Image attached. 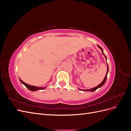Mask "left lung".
Wrapping results in <instances>:
<instances>
[{
    "label": "left lung",
    "mask_w": 131,
    "mask_h": 131,
    "mask_svg": "<svg viewBox=\"0 0 131 131\" xmlns=\"http://www.w3.org/2000/svg\"><path fill=\"white\" fill-rule=\"evenodd\" d=\"M98 46V47H99V48H100L101 50H102V53H103V54L104 55V57H105V58H106V56L104 54V53H103V49H102V48L101 47H100V46H98V45H97ZM107 66H108V64H107ZM108 70H109V67H108V66H107V72H106V75H105V78H104V80H103V81L101 84L99 85H98L97 86H96V87H95V88H92V89H89V90H81V89H79L80 90H82V91H90V92H94V91H96L97 89H98V88H101V87H102L103 85L104 84V83L105 82V81H106V78H107V75H108Z\"/></svg>",
    "instance_id": "left-lung-1"
}]
</instances>
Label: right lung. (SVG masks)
Masks as SVG:
<instances>
[{
    "label": "right lung",
    "mask_w": 131,
    "mask_h": 131,
    "mask_svg": "<svg viewBox=\"0 0 131 131\" xmlns=\"http://www.w3.org/2000/svg\"><path fill=\"white\" fill-rule=\"evenodd\" d=\"M19 80H20L21 82L28 89L31 91H37L39 90H43V89H45V88H46V87H45V88H42V87H37V86L29 85L27 84H26V83L23 82L22 80H21L20 79H19Z\"/></svg>",
    "instance_id": "right-lung-1"
}]
</instances>
